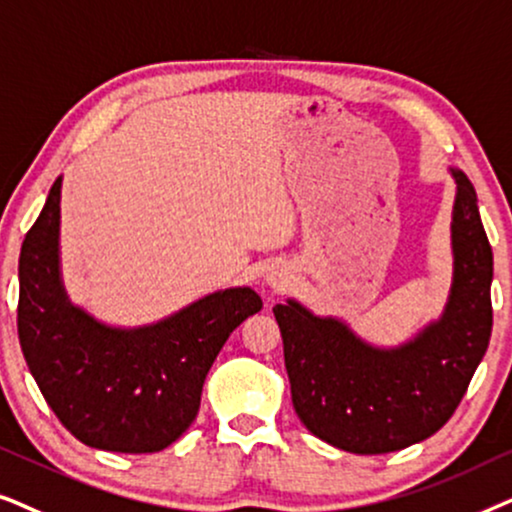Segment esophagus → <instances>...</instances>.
I'll use <instances>...</instances> for the list:
<instances>
[{"instance_id": "esophagus-1", "label": "esophagus", "mask_w": 512, "mask_h": 512, "mask_svg": "<svg viewBox=\"0 0 512 512\" xmlns=\"http://www.w3.org/2000/svg\"><path fill=\"white\" fill-rule=\"evenodd\" d=\"M267 281H269L271 288L278 290V288H283L285 283H288V276L281 274V271H271V274L267 276Z\"/></svg>"}]
</instances>
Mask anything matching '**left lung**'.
<instances>
[{
    "label": "left lung",
    "instance_id": "obj_1",
    "mask_svg": "<svg viewBox=\"0 0 512 512\" xmlns=\"http://www.w3.org/2000/svg\"><path fill=\"white\" fill-rule=\"evenodd\" d=\"M454 283L438 323L398 349H374L344 323L276 304L292 405L316 438L353 454L398 452L447 424L492 337L494 255L478 196L452 170Z\"/></svg>",
    "mask_w": 512,
    "mask_h": 512
}]
</instances>
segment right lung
<instances>
[{"label": "right lung", "mask_w": 512, "mask_h": 512, "mask_svg": "<svg viewBox=\"0 0 512 512\" xmlns=\"http://www.w3.org/2000/svg\"><path fill=\"white\" fill-rule=\"evenodd\" d=\"M58 231L60 177L20 248L18 339L27 367L60 424L84 445L161 452L196 419L210 365L262 299L229 288L156 325L107 327L67 302Z\"/></svg>", "instance_id": "right-lung-1"}]
</instances>
